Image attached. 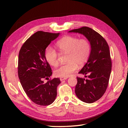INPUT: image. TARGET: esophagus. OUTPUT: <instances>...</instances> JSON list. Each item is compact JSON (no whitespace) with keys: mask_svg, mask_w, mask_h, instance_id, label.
<instances>
[{"mask_svg":"<svg viewBox=\"0 0 128 128\" xmlns=\"http://www.w3.org/2000/svg\"><path fill=\"white\" fill-rule=\"evenodd\" d=\"M68 78H60V81H63L65 80H66Z\"/></svg>","mask_w":128,"mask_h":128,"instance_id":"1","label":"esophagus"}]
</instances>
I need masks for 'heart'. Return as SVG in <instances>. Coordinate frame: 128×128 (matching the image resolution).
<instances>
[{
  "instance_id": "1",
  "label": "heart",
  "mask_w": 128,
  "mask_h": 128,
  "mask_svg": "<svg viewBox=\"0 0 128 128\" xmlns=\"http://www.w3.org/2000/svg\"><path fill=\"white\" fill-rule=\"evenodd\" d=\"M56 47L61 53H67V63L61 65L54 70L57 77L67 78L76 71L78 65L81 66L88 61L90 55L91 46L88 39L75 36H67L56 42ZM45 58L52 66H56L59 63V54L51 47L46 48Z\"/></svg>"
}]
</instances>
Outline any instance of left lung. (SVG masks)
<instances>
[{
    "label": "left lung",
    "instance_id": "8db88e82",
    "mask_svg": "<svg viewBox=\"0 0 128 128\" xmlns=\"http://www.w3.org/2000/svg\"><path fill=\"white\" fill-rule=\"evenodd\" d=\"M69 32L82 34L90 42L91 50L88 62L79 72L85 78L77 77L75 94L82 101L91 103L102 97L107 90L112 70L109 46L98 32L88 27Z\"/></svg>",
    "mask_w": 128,
    "mask_h": 128
}]
</instances>
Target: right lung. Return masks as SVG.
I'll list each match as a JSON object with an SVG mask.
<instances>
[{
	"mask_svg": "<svg viewBox=\"0 0 128 128\" xmlns=\"http://www.w3.org/2000/svg\"><path fill=\"white\" fill-rule=\"evenodd\" d=\"M59 33L37 31L29 37L21 47L18 54V76L27 96L40 106H48L55 100L56 88L60 83L54 78L44 83L52 74L45 58L46 49Z\"/></svg>",
	"mask_w": 128,
	"mask_h": 128,
	"instance_id": "obj_1",
	"label": "right lung"
}]
</instances>
